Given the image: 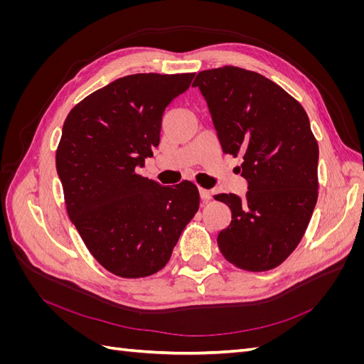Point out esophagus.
<instances>
[{
	"label": "esophagus",
	"instance_id": "obj_1",
	"mask_svg": "<svg viewBox=\"0 0 364 364\" xmlns=\"http://www.w3.org/2000/svg\"><path fill=\"white\" fill-rule=\"evenodd\" d=\"M199 193H200V199H202V202H208L209 199H211V193H209L208 190L199 188Z\"/></svg>",
	"mask_w": 364,
	"mask_h": 364
}]
</instances>
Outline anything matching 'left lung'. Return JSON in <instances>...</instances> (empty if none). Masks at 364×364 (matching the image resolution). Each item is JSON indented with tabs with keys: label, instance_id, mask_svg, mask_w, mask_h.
Returning a JSON list of instances; mask_svg holds the SVG:
<instances>
[{
	"label": "left lung",
	"instance_id": "left-lung-1",
	"mask_svg": "<svg viewBox=\"0 0 364 364\" xmlns=\"http://www.w3.org/2000/svg\"><path fill=\"white\" fill-rule=\"evenodd\" d=\"M193 86L206 100L223 153L243 156L247 181L245 197L214 196L232 213L218 249L243 270L274 269L299 245L317 202L318 146L310 119L281 86L238 67L202 71Z\"/></svg>",
	"mask_w": 364,
	"mask_h": 364
}]
</instances>
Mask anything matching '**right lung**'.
I'll list each match as a JSON object with an SVG mask.
<instances>
[{
	"label": "right lung",
	"mask_w": 364,
	"mask_h": 364,
	"mask_svg": "<svg viewBox=\"0 0 364 364\" xmlns=\"http://www.w3.org/2000/svg\"><path fill=\"white\" fill-rule=\"evenodd\" d=\"M191 74H134L75 105L63 123L56 168L65 205L92 257L121 278L168 262L199 209L197 186H164L136 173L159 144L162 115Z\"/></svg>",
	"instance_id": "add662e5"
}]
</instances>
